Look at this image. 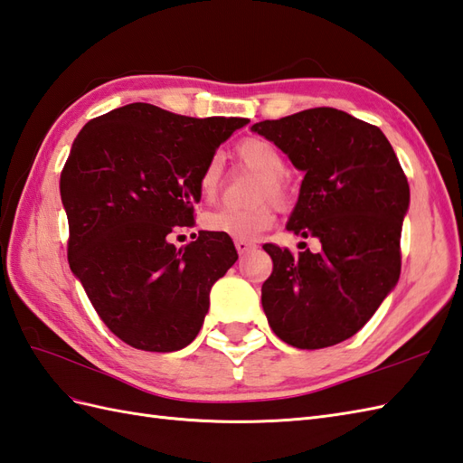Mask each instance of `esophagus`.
Returning <instances> with one entry per match:
<instances>
[{
    "label": "esophagus",
    "instance_id": "1",
    "mask_svg": "<svg viewBox=\"0 0 463 463\" xmlns=\"http://www.w3.org/2000/svg\"><path fill=\"white\" fill-rule=\"evenodd\" d=\"M234 246H236V252H239V254H246V252H250L254 249V244L244 242V241H236Z\"/></svg>",
    "mask_w": 463,
    "mask_h": 463
}]
</instances>
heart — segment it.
<instances>
[{"mask_svg":"<svg viewBox=\"0 0 463 463\" xmlns=\"http://www.w3.org/2000/svg\"><path fill=\"white\" fill-rule=\"evenodd\" d=\"M246 167L260 174L262 179L256 187V201L270 197L276 205H286L289 199V189L284 181L288 171L286 159L270 139L266 137H246L234 149ZM222 164L219 157H211L199 175V193L205 201H214L221 189ZM274 213L270 205L258 203L250 209H219L207 213L203 217V227L209 232L229 236L234 241L250 242L256 241L264 231L272 227Z\"/></svg>","mask_w":463,"mask_h":463,"instance_id":"heart-1","label":"heart"}]
</instances>
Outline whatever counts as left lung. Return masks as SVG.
Listing matches in <instances>:
<instances>
[{
	"label": "left lung",
	"instance_id": "obj_1",
	"mask_svg": "<svg viewBox=\"0 0 463 463\" xmlns=\"http://www.w3.org/2000/svg\"><path fill=\"white\" fill-rule=\"evenodd\" d=\"M252 130L304 171L286 229L316 236L319 252L264 244L274 268L262 284L272 331L298 349L353 337L401 276L402 219L411 189L377 126L335 109H309Z\"/></svg>",
	"mask_w": 463,
	"mask_h": 463
}]
</instances>
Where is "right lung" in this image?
<instances>
[{
	"instance_id": "right-lung-1",
	"label": "right lung",
	"mask_w": 463,
	"mask_h": 463,
	"mask_svg": "<svg viewBox=\"0 0 463 463\" xmlns=\"http://www.w3.org/2000/svg\"><path fill=\"white\" fill-rule=\"evenodd\" d=\"M246 118H189L134 102L94 118L61 174L69 264L104 326L128 345L169 353L197 337L213 284L236 262L229 236L193 227L199 175Z\"/></svg>"
}]
</instances>
